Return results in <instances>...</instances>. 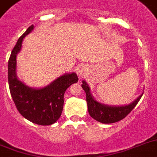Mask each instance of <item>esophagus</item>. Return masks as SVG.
Returning <instances> with one entry per match:
<instances>
[{
    "mask_svg": "<svg viewBox=\"0 0 157 157\" xmlns=\"http://www.w3.org/2000/svg\"><path fill=\"white\" fill-rule=\"evenodd\" d=\"M76 72L80 76H84L87 72V67L85 65H81L76 69Z\"/></svg>",
    "mask_w": 157,
    "mask_h": 157,
    "instance_id": "34e87169",
    "label": "esophagus"
}]
</instances>
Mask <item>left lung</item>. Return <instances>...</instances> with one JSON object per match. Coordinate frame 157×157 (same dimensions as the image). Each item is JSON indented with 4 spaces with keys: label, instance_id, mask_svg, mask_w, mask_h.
<instances>
[{
    "label": "left lung",
    "instance_id": "8db88e82",
    "mask_svg": "<svg viewBox=\"0 0 157 157\" xmlns=\"http://www.w3.org/2000/svg\"><path fill=\"white\" fill-rule=\"evenodd\" d=\"M81 86L86 92V102L88 105V111L90 117L96 121L104 124L115 123L124 119L134 109L143 95L141 94L131 104L121 106V107H112V106L103 105L94 100L90 93V87L86 81H83V84L81 85Z\"/></svg>",
    "mask_w": 157,
    "mask_h": 157
}]
</instances>
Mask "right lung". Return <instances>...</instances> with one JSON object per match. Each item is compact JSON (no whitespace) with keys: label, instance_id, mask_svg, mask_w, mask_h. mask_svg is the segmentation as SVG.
Instances as JSON below:
<instances>
[{"label":"right lung","instance_id":"1","mask_svg":"<svg viewBox=\"0 0 157 157\" xmlns=\"http://www.w3.org/2000/svg\"><path fill=\"white\" fill-rule=\"evenodd\" d=\"M32 25L21 36L13 47L8 63V82L11 97L22 116L33 123L50 125L60 117L63 108L64 93L69 86L78 81L76 73L66 74L43 89H32L16 76V56L20 51L23 38L30 33Z\"/></svg>","mask_w":157,"mask_h":157}]
</instances>
